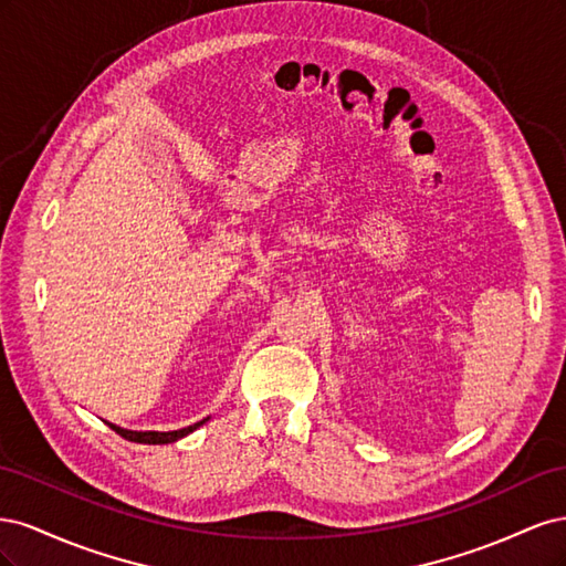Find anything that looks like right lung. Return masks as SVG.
I'll use <instances>...</instances> for the list:
<instances>
[{"label":"right lung","mask_w":566,"mask_h":566,"mask_svg":"<svg viewBox=\"0 0 566 566\" xmlns=\"http://www.w3.org/2000/svg\"><path fill=\"white\" fill-rule=\"evenodd\" d=\"M210 418H202L200 422H193V424H188V427H181V430H172V432H156V430H150V432H136V430H125V427H117V424H113V422H106L111 430H115L119 437H125V439H129V441H134V443H172V441H179V439H184L186 434H191L193 430H198V427L202 424V422H208Z\"/></svg>","instance_id":"1"}]
</instances>
